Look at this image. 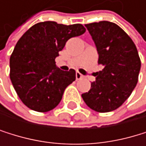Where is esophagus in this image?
Segmentation results:
<instances>
[{
	"mask_svg": "<svg viewBox=\"0 0 146 146\" xmlns=\"http://www.w3.org/2000/svg\"><path fill=\"white\" fill-rule=\"evenodd\" d=\"M81 79H83V75L80 74V72H76V80H81Z\"/></svg>",
	"mask_w": 146,
	"mask_h": 146,
	"instance_id": "obj_1",
	"label": "esophagus"
}]
</instances>
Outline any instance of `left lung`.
Returning <instances> with one entry per match:
<instances>
[{"label": "left lung", "instance_id": "left-lung-1", "mask_svg": "<svg viewBox=\"0 0 146 146\" xmlns=\"http://www.w3.org/2000/svg\"><path fill=\"white\" fill-rule=\"evenodd\" d=\"M96 46L98 64L95 81L88 92L81 94L90 109L100 113L116 110L135 88L141 61L132 39L111 22L102 21L85 25Z\"/></svg>", "mask_w": 146, "mask_h": 146}]
</instances>
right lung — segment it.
Returning a JSON list of instances; mask_svg holds the SVG:
<instances>
[{"label": "right lung", "mask_w": 146, "mask_h": 146, "mask_svg": "<svg viewBox=\"0 0 146 146\" xmlns=\"http://www.w3.org/2000/svg\"><path fill=\"white\" fill-rule=\"evenodd\" d=\"M80 23L64 25L46 21L31 27L10 56V80L24 105L47 112L58 105L68 85L76 79L74 69L62 71L55 58L71 37L85 33Z\"/></svg>", "instance_id": "add662e5"}]
</instances>
